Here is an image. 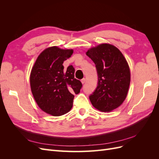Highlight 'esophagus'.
I'll return each mask as SVG.
<instances>
[{
    "label": "esophagus",
    "mask_w": 159,
    "mask_h": 159,
    "mask_svg": "<svg viewBox=\"0 0 159 159\" xmlns=\"http://www.w3.org/2000/svg\"><path fill=\"white\" fill-rule=\"evenodd\" d=\"M81 83H82V84H84L85 82V78H83L82 80H81Z\"/></svg>",
    "instance_id": "34e87169"
}]
</instances>
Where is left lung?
<instances>
[{
    "mask_svg": "<svg viewBox=\"0 0 159 159\" xmlns=\"http://www.w3.org/2000/svg\"><path fill=\"white\" fill-rule=\"evenodd\" d=\"M86 55L95 63L98 75L97 88L89 96L90 102L101 111H111L127 98L131 81L127 61L117 47L107 43L91 48Z\"/></svg>",
    "mask_w": 159,
    "mask_h": 159,
    "instance_id": "left-lung-1",
    "label": "left lung"
}]
</instances>
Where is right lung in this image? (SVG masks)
<instances>
[{"instance_id":"right-lung-1","label":"right lung","mask_w":159,"mask_h":159,"mask_svg":"<svg viewBox=\"0 0 159 159\" xmlns=\"http://www.w3.org/2000/svg\"><path fill=\"white\" fill-rule=\"evenodd\" d=\"M73 49L57 46L47 48L38 56L30 75L31 91L43 111L53 116L69 112L73 106L74 94H78L81 81L74 78L72 66L64 70L63 63L73 54Z\"/></svg>"}]
</instances>
